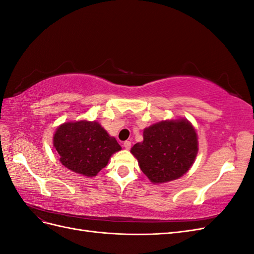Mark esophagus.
Returning a JSON list of instances; mask_svg holds the SVG:
<instances>
[{
	"instance_id": "1",
	"label": "esophagus",
	"mask_w": 254,
	"mask_h": 254,
	"mask_svg": "<svg viewBox=\"0 0 254 254\" xmlns=\"http://www.w3.org/2000/svg\"><path fill=\"white\" fill-rule=\"evenodd\" d=\"M124 147L126 149H130V147H131V142H130V141H125L124 142Z\"/></svg>"
}]
</instances>
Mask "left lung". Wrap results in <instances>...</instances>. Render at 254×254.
<instances>
[{"mask_svg": "<svg viewBox=\"0 0 254 254\" xmlns=\"http://www.w3.org/2000/svg\"><path fill=\"white\" fill-rule=\"evenodd\" d=\"M144 140L131 153L153 183L180 178L193 164L198 151L195 129L186 120L165 121L146 128Z\"/></svg>", "mask_w": 254, "mask_h": 254, "instance_id": "obj_1", "label": "left lung"}]
</instances>
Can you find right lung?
<instances>
[{"label": "right lung", "mask_w": 254, "mask_h": 254, "mask_svg": "<svg viewBox=\"0 0 254 254\" xmlns=\"http://www.w3.org/2000/svg\"><path fill=\"white\" fill-rule=\"evenodd\" d=\"M54 146L60 162L75 173L93 177L104 168L121 146L96 122L64 123L57 128Z\"/></svg>", "instance_id": "1"}]
</instances>
